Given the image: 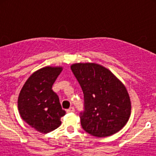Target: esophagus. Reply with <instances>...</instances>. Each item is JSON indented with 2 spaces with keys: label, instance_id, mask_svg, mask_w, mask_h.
I'll return each instance as SVG.
<instances>
[{
  "label": "esophagus",
  "instance_id": "34e87169",
  "mask_svg": "<svg viewBox=\"0 0 156 156\" xmlns=\"http://www.w3.org/2000/svg\"><path fill=\"white\" fill-rule=\"evenodd\" d=\"M74 111H75V108H74L73 107H70L69 109L66 110V112H73Z\"/></svg>",
  "mask_w": 156,
  "mask_h": 156
}]
</instances>
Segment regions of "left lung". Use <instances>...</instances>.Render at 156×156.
<instances>
[{
  "mask_svg": "<svg viewBox=\"0 0 156 156\" xmlns=\"http://www.w3.org/2000/svg\"><path fill=\"white\" fill-rule=\"evenodd\" d=\"M71 69L84 94L83 129L98 137L119 132L128 122L131 102L124 84L109 69L97 63H75Z\"/></svg>",
  "mask_w": 156,
  "mask_h": 156,
  "instance_id": "1",
  "label": "left lung"
}]
</instances>
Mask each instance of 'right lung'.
I'll return each instance as SVG.
<instances>
[{
  "label": "right lung",
  "mask_w": 156,
  "mask_h": 156,
  "mask_svg": "<svg viewBox=\"0 0 156 156\" xmlns=\"http://www.w3.org/2000/svg\"><path fill=\"white\" fill-rule=\"evenodd\" d=\"M62 71L61 66H46L28 78L18 98V109L22 119L40 133H47L61 125L62 108L52 85Z\"/></svg>",
  "instance_id": "add662e5"
}]
</instances>
